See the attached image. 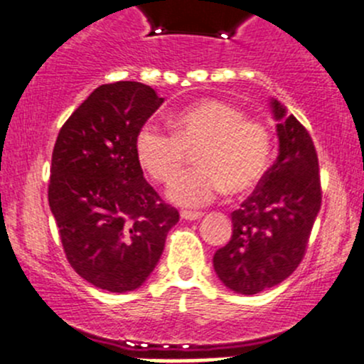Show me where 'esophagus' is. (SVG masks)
<instances>
[{
  "instance_id": "esophagus-1",
  "label": "esophagus",
  "mask_w": 364,
  "mask_h": 364,
  "mask_svg": "<svg viewBox=\"0 0 364 364\" xmlns=\"http://www.w3.org/2000/svg\"><path fill=\"white\" fill-rule=\"evenodd\" d=\"M203 216L200 211H181V218L183 220H199Z\"/></svg>"
}]
</instances>
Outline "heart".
<instances>
[{
  "label": "heart",
  "mask_w": 364,
  "mask_h": 364,
  "mask_svg": "<svg viewBox=\"0 0 364 364\" xmlns=\"http://www.w3.org/2000/svg\"><path fill=\"white\" fill-rule=\"evenodd\" d=\"M174 132L144 123L135 135L139 164L155 181L168 183L196 152L197 165L168 188L172 203L196 208L211 203L223 190L240 196L260 183L271 160V134L262 121L240 107L204 100L172 119Z\"/></svg>",
  "instance_id": "heart-1"
}]
</instances>
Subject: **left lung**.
I'll return each mask as SVG.
<instances>
[{"label": "left lung", "instance_id": "obj_1", "mask_svg": "<svg viewBox=\"0 0 364 364\" xmlns=\"http://www.w3.org/2000/svg\"><path fill=\"white\" fill-rule=\"evenodd\" d=\"M280 149L253 193L232 216V237L213 266L225 287L252 296L291 277L306 253L322 203L318 159L306 128L271 102Z\"/></svg>", "mask_w": 364, "mask_h": 364}]
</instances>
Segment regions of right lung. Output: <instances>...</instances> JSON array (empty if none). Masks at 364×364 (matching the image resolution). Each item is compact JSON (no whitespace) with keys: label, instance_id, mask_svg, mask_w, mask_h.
I'll list each match as a JSON object with an SVG mask.
<instances>
[{"label":"right lung","instance_id":"obj_1","mask_svg":"<svg viewBox=\"0 0 364 364\" xmlns=\"http://www.w3.org/2000/svg\"><path fill=\"white\" fill-rule=\"evenodd\" d=\"M161 102L146 84H102L65 121L54 144L47 196L65 255L79 277L104 291L141 287L179 222L135 155V135Z\"/></svg>","mask_w":364,"mask_h":364}]
</instances>
